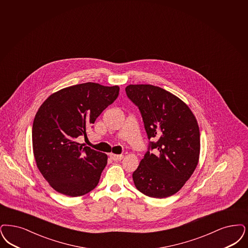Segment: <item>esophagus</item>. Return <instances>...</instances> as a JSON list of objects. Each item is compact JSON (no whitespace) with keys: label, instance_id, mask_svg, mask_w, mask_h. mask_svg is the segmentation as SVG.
I'll use <instances>...</instances> for the list:
<instances>
[{"label":"esophagus","instance_id":"1","mask_svg":"<svg viewBox=\"0 0 248 248\" xmlns=\"http://www.w3.org/2000/svg\"><path fill=\"white\" fill-rule=\"evenodd\" d=\"M109 155V158L112 159V160H114V161H119V160H122L123 158H124L123 155H116V154H113V153H110Z\"/></svg>","mask_w":248,"mask_h":248}]
</instances>
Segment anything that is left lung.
<instances>
[{
    "mask_svg": "<svg viewBox=\"0 0 248 248\" xmlns=\"http://www.w3.org/2000/svg\"><path fill=\"white\" fill-rule=\"evenodd\" d=\"M125 91L139 107L151 140L133 172L135 186L150 198H168L184 186L198 166V122L188 106L165 89L152 85H129Z\"/></svg>",
    "mask_w": 248,
    "mask_h": 248,
    "instance_id": "obj_1",
    "label": "left lung"
}]
</instances>
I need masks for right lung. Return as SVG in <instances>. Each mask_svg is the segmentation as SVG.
Returning <instances> with one entry per match:
<instances>
[{
  "label": "right lung",
  "instance_id": "right-lung-1",
  "mask_svg": "<svg viewBox=\"0 0 248 248\" xmlns=\"http://www.w3.org/2000/svg\"><path fill=\"white\" fill-rule=\"evenodd\" d=\"M119 90L88 82L61 89L41 104L33 122V153L41 174L57 192L75 198L98 186L108 157L77 139L87 137V129Z\"/></svg>",
  "mask_w": 248,
  "mask_h": 248
}]
</instances>
